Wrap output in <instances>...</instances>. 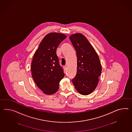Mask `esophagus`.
<instances>
[{
  "instance_id": "34e87169",
  "label": "esophagus",
  "mask_w": 132,
  "mask_h": 132,
  "mask_svg": "<svg viewBox=\"0 0 132 132\" xmlns=\"http://www.w3.org/2000/svg\"><path fill=\"white\" fill-rule=\"evenodd\" d=\"M63 69H64V70L65 71H66V69H67V66H63Z\"/></svg>"
}]
</instances>
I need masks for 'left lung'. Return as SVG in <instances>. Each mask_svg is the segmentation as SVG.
Returning <instances> with one entry per match:
<instances>
[{"label":"left lung","mask_w":132,"mask_h":132,"mask_svg":"<svg viewBox=\"0 0 132 132\" xmlns=\"http://www.w3.org/2000/svg\"><path fill=\"white\" fill-rule=\"evenodd\" d=\"M76 52L77 71L72 82L79 93L87 95L95 89L102 72V66L96 52L86 38L80 33L70 37Z\"/></svg>","instance_id":"8db88e82"}]
</instances>
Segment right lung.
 <instances>
[{"label": "right lung", "instance_id": "obj_1", "mask_svg": "<svg viewBox=\"0 0 132 132\" xmlns=\"http://www.w3.org/2000/svg\"><path fill=\"white\" fill-rule=\"evenodd\" d=\"M67 36L56 32L47 34L39 45L32 60L31 70L34 81L44 93H56L64 76L56 53L59 44Z\"/></svg>", "mask_w": 132, "mask_h": 132}]
</instances>
